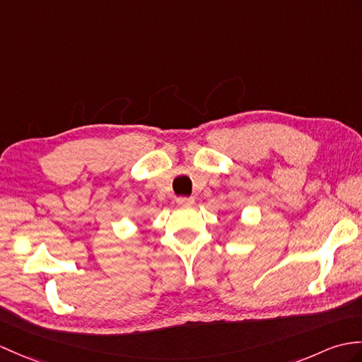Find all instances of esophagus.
I'll list each match as a JSON object with an SVG mask.
<instances>
[{
  "label": "esophagus",
  "mask_w": 362,
  "mask_h": 362,
  "mask_svg": "<svg viewBox=\"0 0 362 362\" xmlns=\"http://www.w3.org/2000/svg\"><path fill=\"white\" fill-rule=\"evenodd\" d=\"M175 202H177L179 206L188 208V206H191L192 204H194V199H192V197H179Z\"/></svg>",
  "instance_id": "34e87169"
}]
</instances>
